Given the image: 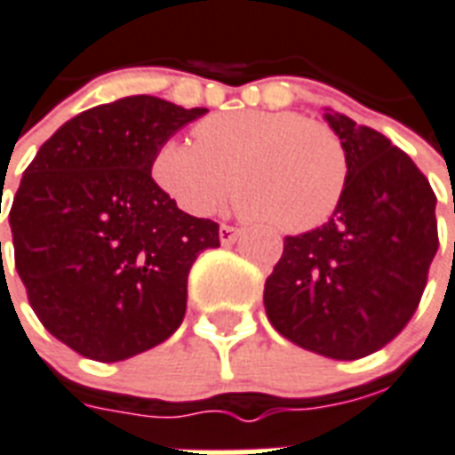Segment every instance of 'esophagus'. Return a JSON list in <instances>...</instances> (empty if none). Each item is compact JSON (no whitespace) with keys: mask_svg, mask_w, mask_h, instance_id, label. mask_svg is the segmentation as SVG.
I'll list each match as a JSON object with an SVG mask.
<instances>
[{"mask_svg":"<svg viewBox=\"0 0 455 455\" xmlns=\"http://www.w3.org/2000/svg\"><path fill=\"white\" fill-rule=\"evenodd\" d=\"M238 236H241V228L228 227V224H221V227H219V241H221L224 245L236 243Z\"/></svg>","mask_w":455,"mask_h":455,"instance_id":"34e87169","label":"esophagus"}]
</instances>
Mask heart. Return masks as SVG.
Masks as SVG:
<instances>
[{"mask_svg": "<svg viewBox=\"0 0 455 455\" xmlns=\"http://www.w3.org/2000/svg\"><path fill=\"white\" fill-rule=\"evenodd\" d=\"M195 140L197 147L168 140L151 159L154 183L193 217L217 212L234 180L248 217L282 234H306L325 224L347 193L345 142L331 124L299 113H219L195 124Z\"/></svg>", "mask_w": 455, "mask_h": 455, "instance_id": "heart-1", "label": "heart"}]
</instances>
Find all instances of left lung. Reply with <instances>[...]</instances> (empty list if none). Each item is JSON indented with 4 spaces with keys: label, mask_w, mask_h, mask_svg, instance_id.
Returning <instances> with one entry per match:
<instances>
[{
    "label": "left lung",
    "mask_w": 455,
    "mask_h": 455,
    "mask_svg": "<svg viewBox=\"0 0 455 455\" xmlns=\"http://www.w3.org/2000/svg\"><path fill=\"white\" fill-rule=\"evenodd\" d=\"M325 120L347 149V193L323 227L284 238L265 311L299 347L352 362L386 347L417 311L439 248L436 195L388 137L331 108Z\"/></svg>",
    "instance_id": "left-lung-1"
}]
</instances>
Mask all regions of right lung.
<instances>
[{
  "mask_svg": "<svg viewBox=\"0 0 455 455\" xmlns=\"http://www.w3.org/2000/svg\"><path fill=\"white\" fill-rule=\"evenodd\" d=\"M204 113L156 96L103 103L26 168L9 212L16 272L45 331L82 356L123 362L183 323L188 272L219 245V224L178 210L151 159Z\"/></svg>",
  "mask_w": 455,
  "mask_h": 455,
  "instance_id": "right-lung-1",
  "label": "right lung"
}]
</instances>
